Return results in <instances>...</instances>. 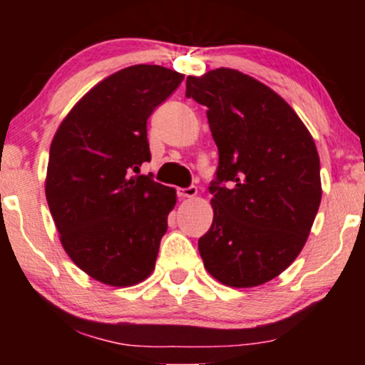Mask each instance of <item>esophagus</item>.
<instances>
[{
	"instance_id": "1",
	"label": "esophagus",
	"mask_w": 365,
	"mask_h": 365,
	"mask_svg": "<svg viewBox=\"0 0 365 365\" xmlns=\"http://www.w3.org/2000/svg\"><path fill=\"white\" fill-rule=\"evenodd\" d=\"M197 194V187L196 186H191V187H186V189H178V196L181 199H192L194 196Z\"/></svg>"
}]
</instances>
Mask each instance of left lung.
<instances>
[{"instance_id": "1", "label": "left lung", "mask_w": 365, "mask_h": 365, "mask_svg": "<svg viewBox=\"0 0 365 365\" xmlns=\"http://www.w3.org/2000/svg\"><path fill=\"white\" fill-rule=\"evenodd\" d=\"M186 96L207 108L219 151L212 224L197 242L204 267L224 286H261L311 232L322 197L316 143L286 99L237 69L187 76Z\"/></svg>"}]
</instances>
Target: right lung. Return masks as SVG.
Here are the masks:
<instances>
[{
    "label": "right lung",
    "instance_id": "add662e5",
    "mask_svg": "<svg viewBox=\"0 0 365 365\" xmlns=\"http://www.w3.org/2000/svg\"><path fill=\"white\" fill-rule=\"evenodd\" d=\"M184 76L134 64L104 78L66 114L49 148L44 192L69 259L94 281L131 287L151 276L176 189L139 173L148 118Z\"/></svg>",
    "mask_w": 365,
    "mask_h": 365
}]
</instances>
